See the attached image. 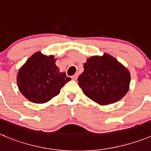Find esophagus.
<instances>
[{
    "label": "esophagus",
    "instance_id": "1",
    "mask_svg": "<svg viewBox=\"0 0 151 151\" xmlns=\"http://www.w3.org/2000/svg\"><path fill=\"white\" fill-rule=\"evenodd\" d=\"M77 77H78V74H74V75H73V76H71V79H72V80H77Z\"/></svg>",
    "mask_w": 151,
    "mask_h": 151
}]
</instances>
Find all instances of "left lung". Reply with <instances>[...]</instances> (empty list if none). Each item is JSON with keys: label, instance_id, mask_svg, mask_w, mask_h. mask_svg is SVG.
I'll use <instances>...</instances> for the list:
<instances>
[{"label": "left lung", "instance_id": "left-lung-1", "mask_svg": "<svg viewBox=\"0 0 151 151\" xmlns=\"http://www.w3.org/2000/svg\"><path fill=\"white\" fill-rule=\"evenodd\" d=\"M83 65L78 85L93 101L108 105L120 101L127 93L130 73L115 57L104 53L103 56H91Z\"/></svg>", "mask_w": 151, "mask_h": 151}]
</instances>
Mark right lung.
Listing matches in <instances>:
<instances>
[{
    "instance_id": "add662e5",
    "label": "right lung",
    "mask_w": 151,
    "mask_h": 151,
    "mask_svg": "<svg viewBox=\"0 0 151 151\" xmlns=\"http://www.w3.org/2000/svg\"><path fill=\"white\" fill-rule=\"evenodd\" d=\"M54 56L38 51L21 67L17 74L19 91L30 102L45 104L58 95L71 78L60 72Z\"/></svg>"
}]
</instances>
